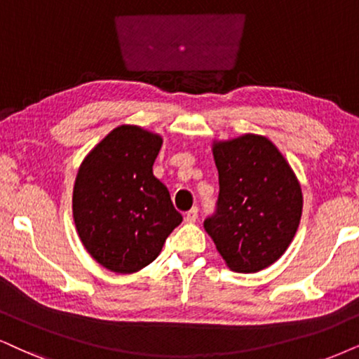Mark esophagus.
Here are the masks:
<instances>
[{"instance_id": "34e87169", "label": "esophagus", "mask_w": 359, "mask_h": 359, "mask_svg": "<svg viewBox=\"0 0 359 359\" xmlns=\"http://www.w3.org/2000/svg\"><path fill=\"white\" fill-rule=\"evenodd\" d=\"M198 219V208L194 207L190 208V210L185 213V222H189V224H192V222H195Z\"/></svg>"}]
</instances>
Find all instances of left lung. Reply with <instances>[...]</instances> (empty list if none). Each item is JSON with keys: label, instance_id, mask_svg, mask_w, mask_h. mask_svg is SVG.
I'll return each mask as SVG.
<instances>
[{"label": "left lung", "instance_id": "1", "mask_svg": "<svg viewBox=\"0 0 359 359\" xmlns=\"http://www.w3.org/2000/svg\"><path fill=\"white\" fill-rule=\"evenodd\" d=\"M212 151L220 192L215 213L203 226L230 270L255 273L278 260L297 233L300 182L263 135L213 142Z\"/></svg>", "mask_w": 359, "mask_h": 359}]
</instances>
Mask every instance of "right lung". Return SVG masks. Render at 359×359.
Returning a JSON list of instances; mask_svg holds the SVG:
<instances>
[{"label":"right lung","instance_id":"right-lung-1","mask_svg":"<svg viewBox=\"0 0 359 359\" xmlns=\"http://www.w3.org/2000/svg\"><path fill=\"white\" fill-rule=\"evenodd\" d=\"M162 137L119 126L90 151L76 177L72 215L89 255L116 273L154 262L182 222L169 190L154 177Z\"/></svg>","mask_w":359,"mask_h":359}]
</instances>
